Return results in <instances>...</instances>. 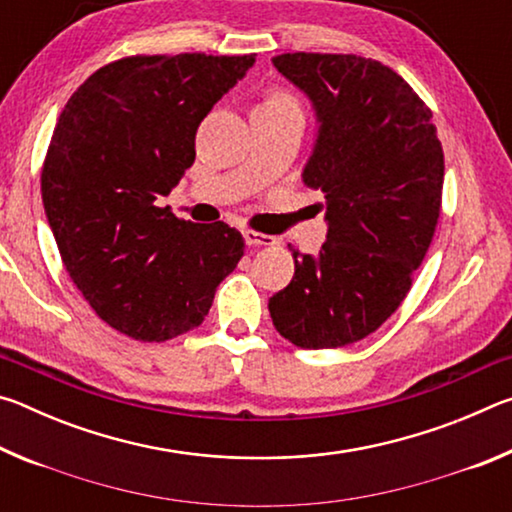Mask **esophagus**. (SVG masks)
I'll return each mask as SVG.
<instances>
[{
	"label": "esophagus",
	"mask_w": 512,
	"mask_h": 512,
	"mask_svg": "<svg viewBox=\"0 0 512 512\" xmlns=\"http://www.w3.org/2000/svg\"><path fill=\"white\" fill-rule=\"evenodd\" d=\"M244 239L248 246H273L277 244V239L271 235H262V232H255V230H244Z\"/></svg>",
	"instance_id": "34e87169"
}]
</instances>
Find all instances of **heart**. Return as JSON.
I'll list each match as a JSON object with an SVG mask.
<instances>
[{"instance_id":"obj_1","label":"heart","mask_w":512,"mask_h":512,"mask_svg":"<svg viewBox=\"0 0 512 512\" xmlns=\"http://www.w3.org/2000/svg\"><path fill=\"white\" fill-rule=\"evenodd\" d=\"M268 106H280V108H298L296 106V101H293L291 97H287V94H282V92H275L271 99L266 101Z\"/></svg>"}]
</instances>
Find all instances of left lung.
<instances>
[{
    "mask_svg": "<svg viewBox=\"0 0 512 512\" xmlns=\"http://www.w3.org/2000/svg\"><path fill=\"white\" fill-rule=\"evenodd\" d=\"M273 65L314 110L302 183L325 194L327 237L316 255L289 248L296 273L268 311L298 348H343L375 332L411 289L438 223L443 146L431 110L377 60L298 51Z\"/></svg>",
    "mask_w": 512,
    "mask_h": 512,
    "instance_id": "1",
    "label": "left lung"
}]
</instances>
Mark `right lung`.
Wrapping results in <instances>:
<instances>
[{
  "label": "right lung",
  "instance_id": "1",
  "mask_svg": "<svg viewBox=\"0 0 512 512\" xmlns=\"http://www.w3.org/2000/svg\"><path fill=\"white\" fill-rule=\"evenodd\" d=\"M253 65L255 54L124 58L60 112L42 167L49 228L83 298L131 339L201 325L244 257L239 230L180 221L160 198L194 164L198 124Z\"/></svg>",
  "mask_w": 512,
  "mask_h": 512
}]
</instances>
